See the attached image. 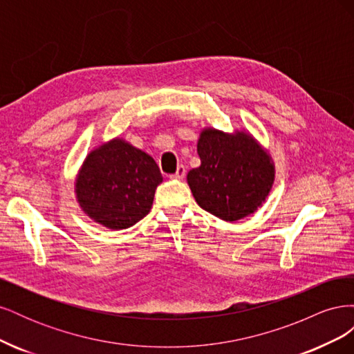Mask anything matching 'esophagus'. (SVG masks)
Wrapping results in <instances>:
<instances>
[{
	"instance_id": "obj_1",
	"label": "esophagus",
	"mask_w": 354,
	"mask_h": 354,
	"mask_svg": "<svg viewBox=\"0 0 354 354\" xmlns=\"http://www.w3.org/2000/svg\"><path fill=\"white\" fill-rule=\"evenodd\" d=\"M185 176H186V168L183 165H178L176 174H171L169 178L171 180H181V178H185Z\"/></svg>"
}]
</instances>
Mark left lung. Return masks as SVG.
<instances>
[{
    "label": "left lung",
    "mask_w": 354,
    "mask_h": 354,
    "mask_svg": "<svg viewBox=\"0 0 354 354\" xmlns=\"http://www.w3.org/2000/svg\"><path fill=\"white\" fill-rule=\"evenodd\" d=\"M201 165L187 183L198 205L224 221H238L259 209L274 181V164L246 131L203 128L198 140Z\"/></svg>",
    "instance_id": "obj_1"
}]
</instances>
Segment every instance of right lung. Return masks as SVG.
Returning a JSON list of instances; mask_svg holds the SVG:
<instances>
[{
	"label": "right lung",
	"mask_w": 354,
	"mask_h": 354,
	"mask_svg": "<svg viewBox=\"0 0 354 354\" xmlns=\"http://www.w3.org/2000/svg\"><path fill=\"white\" fill-rule=\"evenodd\" d=\"M159 183L162 174L153 158L116 137L85 158L75 194L91 220L122 230L147 216Z\"/></svg>",
	"instance_id": "right-lung-1"
}]
</instances>
